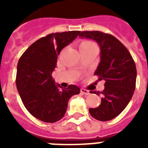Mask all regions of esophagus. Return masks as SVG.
I'll return each mask as SVG.
<instances>
[{"mask_svg":"<svg viewBox=\"0 0 148 148\" xmlns=\"http://www.w3.org/2000/svg\"><path fill=\"white\" fill-rule=\"evenodd\" d=\"M81 92L82 93V94H84V95H88L89 94H90V92H89L88 90L84 89V88H81Z\"/></svg>","mask_w":148,"mask_h":148,"instance_id":"34e87169","label":"esophagus"}]
</instances>
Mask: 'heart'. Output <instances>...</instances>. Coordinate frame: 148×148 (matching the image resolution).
<instances>
[{
  "instance_id": "obj_1",
  "label": "heart",
  "mask_w": 148,
  "mask_h": 148,
  "mask_svg": "<svg viewBox=\"0 0 148 148\" xmlns=\"http://www.w3.org/2000/svg\"><path fill=\"white\" fill-rule=\"evenodd\" d=\"M95 45L92 41H90V40H84L81 43L80 45V48H82V47H89V46H91V45Z\"/></svg>"
}]
</instances>
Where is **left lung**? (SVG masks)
<instances>
[{
  "mask_svg": "<svg viewBox=\"0 0 148 148\" xmlns=\"http://www.w3.org/2000/svg\"><path fill=\"white\" fill-rule=\"evenodd\" d=\"M79 36L98 43L101 61L95 75L105 81L101 91V105L90 108L89 112L98 121H110L124 110L133 96L137 78L135 63L127 47L111 34L94 31H81ZM94 92L97 95L99 91Z\"/></svg>",
  "mask_w": 148,
  "mask_h": 148,
  "instance_id": "obj_1",
  "label": "left lung"
}]
</instances>
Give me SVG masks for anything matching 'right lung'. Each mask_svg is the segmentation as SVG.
I'll list each match as a JSON object with an SVG mask.
<instances>
[{"instance_id": "obj_1", "label": "right lung", "mask_w": 148, "mask_h": 148, "mask_svg": "<svg viewBox=\"0 0 148 148\" xmlns=\"http://www.w3.org/2000/svg\"><path fill=\"white\" fill-rule=\"evenodd\" d=\"M80 32L65 31L43 37L33 43L18 60L16 85L20 97L29 113L41 121L54 123L63 118L69 99L80 93L78 87L63 88L52 77L58 55Z\"/></svg>"}]
</instances>
